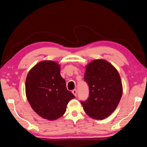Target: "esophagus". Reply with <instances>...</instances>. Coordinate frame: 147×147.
I'll return each instance as SVG.
<instances>
[{"label": "esophagus", "mask_w": 147, "mask_h": 147, "mask_svg": "<svg viewBox=\"0 0 147 147\" xmlns=\"http://www.w3.org/2000/svg\"><path fill=\"white\" fill-rule=\"evenodd\" d=\"M72 93H73V94H74V96H76V94H77V90H76V89H74V90L72 91Z\"/></svg>", "instance_id": "1"}]
</instances>
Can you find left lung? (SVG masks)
<instances>
[{
    "mask_svg": "<svg viewBox=\"0 0 147 147\" xmlns=\"http://www.w3.org/2000/svg\"><path fill=\"white\" fill-rule=\"evenodd\" d=\"M84 80L89 94L81 101L84 111L93 119H104L112 113L120 102L123 86L118 71L104 59H95L86 66Z\"/></svg>",
    "mask_w": 147,
    "mask_h": 147,
    "instance_id": "1",
    "label": "left lung"
}]
</instances>
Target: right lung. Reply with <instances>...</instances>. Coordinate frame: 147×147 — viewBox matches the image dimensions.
I'll return each mask as SVG.
<instances>
[{
	"label": "right lung",
	"mask_w": 147,
	"mask_h": 147,
	"mask_svg": "<svg viewBox=\"0 0 147 147\" xmlns=\"http://www.w3.org/2000/svg\"><path fill=\"white\" fill-rule=\"evenodd\" d=\"M26 94L32 108L39 116L56 120L63 115L67 105L75 98L66 88L60 75V66L53 61H42L27 75Z\"/></svg>",
	"instance_id": "obj_1"
}]
</instances>
